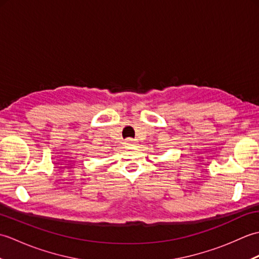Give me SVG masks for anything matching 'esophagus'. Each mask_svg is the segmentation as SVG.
Instances as JSON below:
<instances>
[{
  "mask_svg": "<svg viewBox=\"0 0 259 259\" xmlns=\"http://www.w3.org/2000/svg\"><path fill=\"white\" fill-rule=\"evenodd\" d=\"M134 144H135V140H134V139H131V138L126 139V140H125V142H124V145H125V147H126V148H130L131 146H134Z\"/></svg>",
  "mask_w": 259,
  "mask_h": 259,
  "instance_id": "34e87169",
  "label": "esophagus"
}]
</instances>
